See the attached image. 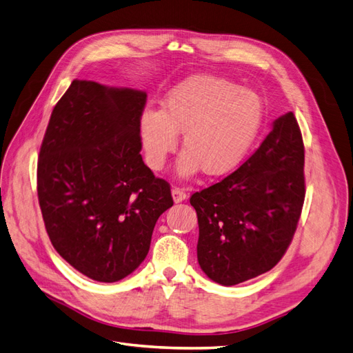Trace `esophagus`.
<instances>
[{
  "label": "esophagus",
  "mask_w": 353,
  "mask_h": 353,
  "mask_svg": "<svg viewBox=\"0 0 353 353\" xmlns=\"http://www.w3.org/2000/svg\"><path fill=\"white\" fill-rule=\"evenodd\" d=\"M171 194H173V200L174 203H182L186 200V192L183 188H179V186H174L173 189H171Z\"/></svg>",
  "instance_id": "esophagus-1"
}]
</instances>
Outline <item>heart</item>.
I'll return each mask as SVG.
<instances>
[{"label":"heart","mask_w":353,"mask_h":353,"mask_svg":"<svg viewBox=\"0 0 353 353\" xmlns=\"http://www.w3.org/2000/svg\"><path fill=\"white\" fill-rule=\"evenodd\" d=\"M264 107L256 94L214 76H192L168 92L164 108L144 110L140 134L153 170H162L183 148L177 173L182 177L203 170L207 176H225L246 158L263 125Z\"/></svg>","instance_id":"b5f03b06"}]
</instances>
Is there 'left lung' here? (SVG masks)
<instances>
[{"label": "left lung", "mask_w": 353, "mask_h": 353, "mask_svg": "<svg viewBox=\"0 0 353 353\" xmlns=\"http://www.w3.org/2000/svg\"><path fill=\"white\" fill-rule=\"evenodd\" d=\"M304 196V143L289 112L245 164L189 200L201 270L223 286L267 273L291 245Z\"/></svg>", "instance_id": "1"}]
</instances>
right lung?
<instances>
[{
    "instance_id": "right-lung-1",
    "label": "right lung",
    "mask_w": 353,
    "mask_h": 353,
    "mask_svg": "<svg viewBox=\"0 0 353 353\" xmlns=\"http://www.w3.org/2000/svg\"><path fill=\"white\" fill-rule=\"evenodd\" d=\"M143 90L73 80L43 137L37 194L44 227L67 263L97 282H117L146 258L170 183L140 155Z\"/></svg>"
}]
</instances>
